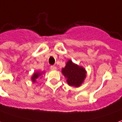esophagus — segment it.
Instances as JSON below:
<instances>
[{"label":"esophagus","mask_w":122,"mask_h":122,"mask_svg":"<svg viewBox=\"0 0 122 122\" xmlns=\"http://www.w3.org/2000/svg\"><path fill=\"white\" fill-rule=\"evenodd\" d=\"M50 69H51V70H56L57 67H56L55 65H51V66L50 67Z\"/></svg>","instance_id":"obj_1"}]
</instances>
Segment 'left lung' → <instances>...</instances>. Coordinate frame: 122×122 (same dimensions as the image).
I'll return each mask as SVG.
<instances>
[{"instance_id":"8db88e82","label":"left lung","mask_w":122,"mask_h":122,"mask_svg":"<svg viewBox=\"0 0 122 122\" xmlns=\"http://www.w3.org/2000/svg\"><path fill=\"white\" fill-rule=\"evenodd\" d=\"M62 73L69 85L79 87L81 84L86 77V71L81 67L74 64L71 60L68 61L65 68H63Z\"/></svg>"}]
</instances>
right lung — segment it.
<instances>
[{"instance_id":"obj_1","label":"right lung","mask_w":122,"mask_h":122,"mask_svg":"<svg viewBox=\"0 0 122 122\" xmlns=\"http://www.w3.org/2000/svg\"><path fill=\"white\" fill-rule=\"evenodd\" d=\"M41 75V73H34V75H33V77H32V80H33V81H36V79H37Z\"/></svg>"}]
</instances>
